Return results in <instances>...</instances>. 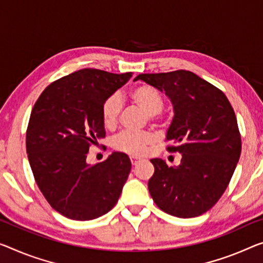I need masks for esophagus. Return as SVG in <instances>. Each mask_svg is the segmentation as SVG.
Wrapping results in <instances>:
<instances>
[{
  "label": "esophagus",
  "instance_id": "obj_1",
  "mask_svg": "<svg viewBox=\"0 0 263 263\" xmlns=\"http://www.w3.org/2000/svg\"><path fill=\"white\" fill-rule=\"evenodd\" d=\"M130 161H132V164L133 165H136L137 163L140 162V161H142V159H140V157H136V156H132L130 157Z\"/></svg>",
  "mask_w": 263,
  "mask_h": 263
}]
</instances>
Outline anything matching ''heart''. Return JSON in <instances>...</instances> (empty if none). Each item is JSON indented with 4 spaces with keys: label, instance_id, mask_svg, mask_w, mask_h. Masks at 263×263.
Returning <instances> with one entry per match:
<instances>
[{
    "label": "heart",
    "instance_id": "1",
    "mask_svg": "<svg viewBox=\"0 0 263 263\" xmlns=\"http://www.w3.org/2000/svg\"><path fill=\"white\" fill-rule=\"evenodd\" d=\"M129 96L137 107H140L151 119L162 110L164 99L156 88L149 84H140L133 88ZM122 102L118 94H111L103 101L101 107V118L107 128H114L118 123ZM155 136L151 132H122L112 139V147L116 151L128 155L139 156L145 152V148L154 142Z\"/></svg>",
    "mask_w": 263,
    "mask_h": 263
}]
</instances>
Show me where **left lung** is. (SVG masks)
Wrapping results in <instances>:
<instances>
[{
	"instance_id": "1",
	"label": "left lung",
	"mask_w": 263,
	"mask_h": 263,
	"mask_svg": "<svg viewBox=\"0 0 263 263\" xmlns=\"http://www.w3.org/2000/svg\"><path fill=\"white\" fill-rule=\"evenodd\" d=\"M141 80L164 92L174 118L165 139L182 155L168 167L152 159L155 172L149 193L161 211L187 219L209 211L228 187L241 155V136L232 104L220 89L187 70L140 74Z\"/></svg>"
}]
</instances>
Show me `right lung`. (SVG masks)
I'll return each mask as SVG.
<instances>
[{
    "label": "right lung",
    "mask_w": 263,
    "mask_h": 263,
    "mask_svg": "<svg viewBox=\"0 0 263 263\" xmlns=\"http://www.w3.org/2000/svg\"><path fill=\"white\" fill-rule=\"evenodd\" d=\"M132 72L81 69L49 84L36 101L27 129L28 160L36 183L56 212L88 221L114 207L132 169L124 153L87 163L91 144L106 136L101 107Z\"/></svg>",
    "instance_id": "add662e5"
}]
</instances>
